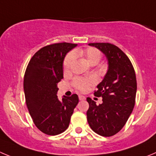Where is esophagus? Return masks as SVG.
Masks as SVG:
<instances>
[{
  "instance_id": "obj_1",
  "label": "esophagus",
  "mask_w": 156,
  "mask_h": 156,
  "mask_svg": "<svg viewBox=\"0 0 156 156\" xmlns=\"http://www.w3.org/2000/svg\"><path fill=\"white\" fill-rule=\"evenodd\" d=\"M78 98H79V100H81V101H83L85 99V97L84 96V95H79V96H78Z\"/></svg>"
}]
</instances>
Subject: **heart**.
<instances>
[{"label": "heart", "mask_w": 156, "mask_h": 156, "mask_svg": "<svg viewBox=\"0 0 156 156\" xmlns=\"http://www.w3.org/2000/svg\"><path fill=\"white\" fill-rule=\"evenodd\" d=\"M75 57H82L92 65H95L99 62L102 57V53L99 50L95 47H88L86 49H77L72 53H70L66 56L63 63L64 73L69 72L72 64L75 61ZM95 83V78L94 77L88 78H77L73 81V85L75 88L81 92H85L91 85Z\"/></svg>", "instance_id": "1"}]
</instances>
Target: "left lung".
<instances>
[{
    "mask_svg": "<svg viewBox=\"0 0 156 156\" xmlns=\"http://www.w3.org/2000/svg\"><path fill=\"white\" fill-rule=\"evenodd\" d=\"M103 53L108 60V71L94 95L102 97L96 105L89 97L87 102L88 123L94 132L103 137L118 133L125 125L135 104L137 80L134 67L119 47L109 43H89Z\"/></svg>",
    "mask_w": 156,
    "mask_h": 156,
    "instance_id": "obj_1",
    "label": "left lung"
}]
</instances>
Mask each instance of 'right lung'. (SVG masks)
<instances>
[{"instance_id":"obj_1","label":"right lung","mask_w":156,"mask_h":156,"mask_svg":"<svg viewBox=\"0 0 156 156\" xmlns=\"http://www.w3.org/2000/svg\"><path fill=\"white\" fill-rule=\"evenodd\" d=\"M77 44L58 43L38 50L29 61L24 76V92L29 114L35 125L48 135L64 132L69 126L78 96L59 100L57 84L63 79V61Z\"/></svg>"}]
</instances>
